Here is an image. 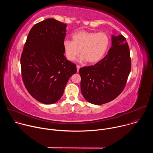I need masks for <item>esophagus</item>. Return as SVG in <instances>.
Wrapping results in <instances>:
<instances>
[{
  "label": "esophagus",
  "mask_w": 153,
  "mask_h": 153,
  "mask_svg": "<svg viewBox=\"0 0 153 153\" xmlns=\"http://www.w3.org/2000/svg\"><path fill=\"white\" fill-rule=\"evenodd\" d=\"M80 68V65H77V72H79V69Z\"/></svg>",
  "instance_id": "34e87169"
}]
</instances>
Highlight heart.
Segmentation results:
<instances>
[{
  "mask_svg": "<svg viewBox=\"0 0 153 153\" xmlns=\"http://www.w3.org/2000/svg\"><path fill=\"white\" fill-rule=\"evenodd\" d=\"M109 44L110 38L105 33L85 30L75 33L72 36V40L65 39L63 42L65 56L69 60H74L80 53L82 55L79 57V62L88 61L90 63L100 60Z\"/></svg>",
  "mask_w": 153,
  "mask_h": 153,
  "instance_id": "1",
  "label": "heart"
}]
</instances>
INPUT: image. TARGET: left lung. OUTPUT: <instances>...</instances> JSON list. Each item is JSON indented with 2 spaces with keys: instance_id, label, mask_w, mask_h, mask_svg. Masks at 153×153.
<instances>
[{
  "instance_id": "8db88e82",
  "label": "left lung",
  "mask_w": 153,
  "mask_h": 153,
  "mask_svg": "<svg viewBox=\"0 0 153 153\" xmlns=\"http://www.w3.org/2000/svg\"><path fill=\"white\" fill-rule=\"evenodd\" d=\"M108 54L94 65L79 70L83 97L94 105H102L116 98L123 90L131 68L129 49L122 35L111 36Z\"/></svg>"
}]
</instances>
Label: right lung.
Listing matches in <instances>:
<instances>
[{
  "label": "right lung",
  "instance_id": "obj_1",
  "mask_svg": "<svg viewBox=\"0 0 153 153\" xmlns=\"http://www.w3.org/2000/svg\"><path fill=\"white\" fill-rule=\"evenodd\" d=\"M67 25L47 19L31 29L20 58L22 76L27 91L44 104L57 102L62 96L76 65L64 56L63 42Z\"/></svg>",
  "mask_w": 153,
  "mask_h": 153
}]
</instances>
